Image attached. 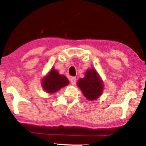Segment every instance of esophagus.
<instances>
[{"mask_svg":"<svg viewBox=\"0 0 146 146\" xmlns=\"http://www.w3.org/2000/svg\"><path fill=\"white\" fill-rule=\"evenodd\" d=\"M76 77H71L70 78V82H71L72 85H75V83H76Z\"/></svg>","mask_w":146,"mask_h":146,"instance_id":"1","label":"esophagus"}]
</instances>
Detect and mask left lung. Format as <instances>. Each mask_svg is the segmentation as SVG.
<instances>
[{"mask_svg": "<svg viewBox=\"0 0 146 146\" xmlns=\"http://www.w3.org/2000/svg\"><path fill=\"white\" fill-rule=\"evenodd\" d=\"M76 85L89 101L98 99L104 92V81L95 68L88 69L84 77L79 78Z\"/></svg>", "mask_w": 146, "mask_h": 146, "instance_id": "obj_1", "label": "left lung"}]
</instances>
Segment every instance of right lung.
<instances>
[{
  "instance_id": "right-lung-1",
  "label": "right lung",
  "mask_w": 146,
  "mask_h": 146,
  "mask_svg": "<svg viewBox=\"0 0 146 146\" xmlns=\"http://www.w3.org/2000/svg\"><path fill=\"white\" fill-rule=\"evenodd\" d=\"M69 80L63 74H60L57 70L52 68L42 79V88L49 94H54L60 88L68 86Z\"/></svg>"
}]
</instances>
